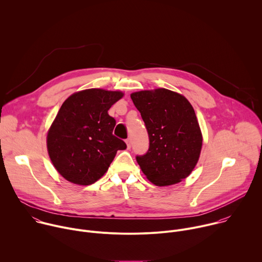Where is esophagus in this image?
Returning <instances> with one entry per match:
<instances>
[{"label": "esophagus", "instance_id": "1", "mask_svg": "<svg viewBox=\"0 0 262 262\" xmlns=\"http://www.w3.org/2000/svg\"><path fill=\"white\" fill-rule=\"evenodd\" d=\"M125 142H126L127 148L129 149V148H130V146H132V141H130V139H129V138H128V139H126V140H125Z\"/></svg>", "mask_w": 262, "mask_h": 262}]
</instances>
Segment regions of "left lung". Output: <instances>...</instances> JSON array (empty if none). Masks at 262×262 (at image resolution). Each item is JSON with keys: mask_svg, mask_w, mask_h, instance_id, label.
Returning <instances> with one entry per match:
<instances>
[{"mask_svg": "<svg viewBox=\"0 0 262 262\" xmlns=\"http://www.w3.org/2000/svg\"><path fill=\"white\" fill-rule=\"evenodd\" d=\"M130 98L148 132V151L136 156L148 180L157 186H167L188 177L203 145L191 104L165 89L134 93Z\"/></svg>", "mask_w": 262, "mask_h": 262, "instance_id": "left-lung-1", "label": "left lung"}]
</instances>
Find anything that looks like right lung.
Here are the masks:
<instances>
[{
    "mask_svg": "<svg viewBox=\"0 0 262 262\" xmlns=\"http://www.w3.org/2000/svg\"><path fill=\"white\" fill-rule=\"evenodd\" d=\"M123 97L120 92L91 89L61 105L47 135L50 159L60 175L78 185H91L108 170L124 141L113 135L116 120L108 114Z\"/></svg>",
    "mask_w": 262,
    "mask_h": 262,
    "instance_id": "add662e5",
    "label": "right lung"
}]
</instances>
